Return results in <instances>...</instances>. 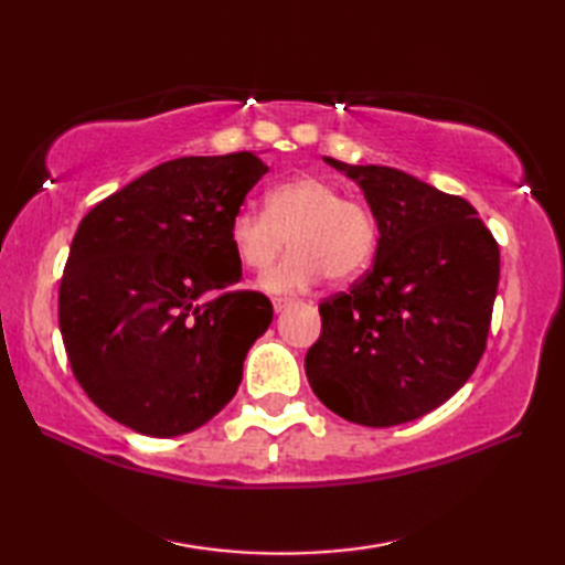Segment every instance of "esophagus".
<instances>
[{"label": "esophagus", "instance_id": "34e87169", "mask_svg": "<svg viewBox=\"0 0 565 565\" xmlns=\"http://www.w3.org/2000/svg\"><path fill=\"white\" fill-rule=\"evenodd\" d=\"M274 310H276V313H281V310H286V308H289L294 301H291V298H274Z\"/></svg>", "mask_w": 565, "mask_h": 565}]
</instances>
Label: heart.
Returning <instances> with one entry per match:
<instances>
[{"instance_id":"1","label":"heart","mask_w":565,"mask_h":565,"mask_svg":"<svg viewBox=\"0 0 565 565\" xmlns=\"http://www.w3.org/2000/svg\"><path fill=\"white\" fill-rule=\"evenodd\" d=\"M289 237L291 255L262 276L271 294L310 289L328 274L347 281L366 271L379 247V225L366 206L313 174L274 184L264 211L239 209L227 225L233 252L252 271L267 269Z\"/></svg>"}]
</instances>
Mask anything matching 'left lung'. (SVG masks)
I'll return each instance as SVG.
<instances>
[{
	"instance_id": "obj_1",
	"label": "left lung",
	"mask_w": 565,
	"mask_h": 565,
	"mask_svg": "<svg viewBox=\"0 0 565 565\" xmlns=\"http://www.w3.org/2000/svg\"><path fill=\"white\" fill-rule=\"evenodd\" d=\"M326 162L364 191L379 247L350 291L320 303L306 376L350 423H411L447 403L481 362L500 249L466 199L393 167Z\"/></svg>"
}]
</instances>
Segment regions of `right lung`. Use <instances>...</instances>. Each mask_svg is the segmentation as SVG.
Masks as SVG:
<instances>
[{"instance_id": "right-lung-1", "label": "right lung", "mask_w": 565, "mask_h": 565, "mask_svg": "<svg viewBox=\"0 0 565 565\" xmlns=\"http://www.w3.org/2000/svg\"><path fill=\"white\" fill-rule=\"evenodd\" d=\"M267 174L255 152L152 167L84 215L60 281L72 374L92 403L148 437L206 425L231 403L271 322L227 225Z\"/></svg>"}]
</instances>
